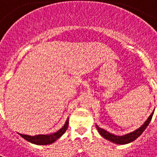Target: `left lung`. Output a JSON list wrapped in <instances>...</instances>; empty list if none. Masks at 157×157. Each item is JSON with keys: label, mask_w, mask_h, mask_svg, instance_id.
Here are the masks:
<instances>
[{"label": "left lung", "mask_w": 157, "mask_h": 157, "mask_svg": "<svg viewBox=\"0 0 157 157\" xmlns=\"http://www.w3.org/2000/svg\"><path fill=\"white\" fill-rule=\"evenodd\" d=\"M154 111H155V110H154ZM153 113H154V112L151 113V115L149 116V118L147 119L146 121L144 123V125H143L142 126H140L138 129H137V130L134 131V132H132L128 133V134L123 135V136H117V135L112 134V133L107 132V131L104 130V129L100 128L98 126H97V129L98 130V132H99V133L101 134V136H102L103 138H106L107 140H109L111 142L114 143V144H129V143L134 141L135 139H137L140 135L142 134L143 132L146 129L147 126H149L151 119H152V116H153Z\"/></svg>", "instance_id": "obj_1"}]
</instances>
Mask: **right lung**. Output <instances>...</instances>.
Wrapping results in <instances>:
<instances>
[{"instance_id":"1","label":"right lung","mask_w":157,"mask_h":157,"mask_svg":"<svg viewBox=\"0 0 157 157\" xmlns=\"http://www.w3.org/2000/svg\"><path fill=\"white\" fill-rule=\"evenodd\" d=\"M68 127V119L67 120V121L65 123V125L60 130L57 131L55 133H52V134L48 135H36V136H29V135H25V134H19L24 139L27 140L28 142L32 143V144H35L37 145H45V144H50L52 143H54L56 141L58 138H60V136L64 134L65 132L67 131Z\"/></svg>"}]
</instances>
